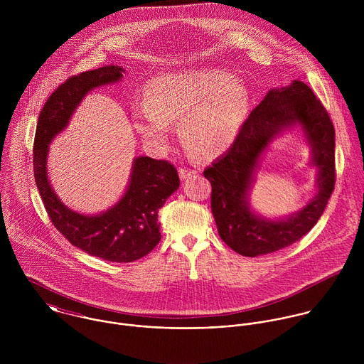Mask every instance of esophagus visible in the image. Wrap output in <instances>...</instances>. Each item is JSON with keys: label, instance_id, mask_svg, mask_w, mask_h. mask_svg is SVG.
<instances>
[{"label": "esophagus", "instance_id": "obj_1", "mask_svg": "<svg viewBox=\"0 0 364 364\" xmlns=\"http://www.w3.org/2000/svg\"><path fill=\"white\" fill-rule=\"evenodd\" d=\"M198 173V169H191V168H181L179 169V176L182 181L191 178V176H195Z\"/></svg>", "mask_w": 364, "mask_h": 364}]
</instances>
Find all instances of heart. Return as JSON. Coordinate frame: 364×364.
<instances>
[{"label":"heart","instance_id":"heart-1","mask_svg":"<svg viewBox=\"0 0 364 364\" xmlns=\"http://www.w3.org/2000/svg\"><path fill=\"white\" fill-rule=\"evenodd\" d=\"M146 106L134 109L141 137L158 147L166 144L168 124H179L185 150L198 159L227 151L238 137L250 109L247 87L215 70L164 74L146 91Z\"/></svg>","mask_w":364,"mask_h":364}]
</instances>
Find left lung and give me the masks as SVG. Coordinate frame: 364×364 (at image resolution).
<instances>
[{"mask_svg": "<svg viewBox=\"0 0 364 364\" xmlns=\"http://www.w3.org/2000/svg\"><path fill=\"white\" fill-rule=\"evenodd\" d=\"M294 127L311 146V164L318 169L317 193L301 210L266 219L250 208L249 191L268 144ZM203 175L211 183V213L218 235L232 251L255 258L286 248L316 224L335 186V129L329 114L303 81L272 88L251 112L230 150Z\"/></svg>", "mask_w": 364, "mask_h": 364, "instance_id": "obj_1", "label": "left lung"}]
</instances>
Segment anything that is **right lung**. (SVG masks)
I'll use <instances>...</instances> for the list:
<instances>
[{
	"instance_id": "obj_1",
	"label": "right lung",
	"mask_w": 364,
	"mask_h": 364,
	"mask_svg": "<svg viewBox=\"0 0 364 364\" xmlns=\"http://www.w3.org/2000/svg\"><path fill=\"white\" fill-rule=\"evenodd\" d=\"M124 70L104 65L68 78L41 110L35 144V182L54 227L77 248L101 259L126 263L150 254L161 240L158 211L179 188L172 164L150 156L133 159L129 185L123 196L106 211L82 214L67 208L53 191L48 156L53 139L70 123L81 101L95 88L119 82Z\"/></svg>"
}]
</instances>
